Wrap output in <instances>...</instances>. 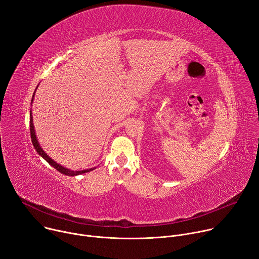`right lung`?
<instances>
[{"instance_id": "1", "label": "right lung", "mask_w": 259, "mask_h": 259, "mask_svg": "<svg viewBox=\"0 0 259 259\" xmlns=\"http://www.w3.org/2000/svg\"><path fill=\"white\" fill-rule=\"evenodd\" d=\"M33 98H34V95H33ZM32 101H33V99H32ZM30 132H31V138H32L33 146H34L35 150L37 151V153H38L42 158H44L46 161H48L53 167H55L57 170H59L61 174H64V175H66V176H71V177H73V176L81 175V174L89 172V171H91V170H93V169H95V168H90V169H84V170H79V171H73V170H70V169H68V168H65V167L61 166L60 164H58V163H57V162H55L51 157H49V156H48V154H45V153H44V151L41 149V147H40V145H39V143H38V140H37L36 134H35L34 125H33L32 111H30Z\"/></svg>"}]
</instances>
